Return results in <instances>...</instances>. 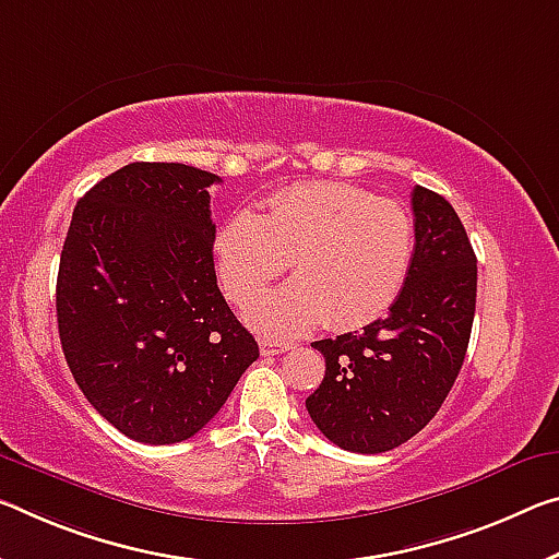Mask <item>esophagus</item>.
<instances>
[{
  "label": "esophagus",
  "instance_id": "esophagus-1",
  "mask_svg": "<svg viewBox=\"0 0 559 559\" xmlns=\"http://www.w3.org/2000/svg\"><path fill=\"white\" fill-rule=\"evenodd\" d=\"M259 345H261L263 356H278V353H286L294 348V343H278V341H269V338H263Z\"/></svg>",
  "mask_w": 559,
  "mask_h": 559
}]
</instances>
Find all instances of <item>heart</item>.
Here are the masks:
<instances>
[{"mask_svg": "<svg viewBox=\"0 0 559 559\" xmlns=\"http://www.w3.org/2000/svg\"><path fill=\"white\" fill-rule=\"evenodd\" d=\"M415 253L403 203L343 181H308L276 193L265 214L238 209L218 226L214 255L234 304L278 278H296L246 308L253 328L296 335L318 323L350 331L383 316L401 296Z\"/></svg>", "mask_w": 559, "mask_h": 559, "instance_id": "1", "label": "heart"}]
</instances>
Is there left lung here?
I'll return each mask as SVG.
<instances>
[{
    "mask_svg": "<svg viewBox=\"0 0 559 559\" xmlns=\"http://www.w3.org/2000/svg\"><path fill=\"white\" fill-rule=\"evenodd\" d=\"M415 253L391 313L360 333L316 341L325 376L306 407L316 428L350 453H385L428 425L471 343L477 259L455 209L415 186Z\"/></svg>",
    "mask_w": 559,
    "mask_h": 559,
    "instance_id": "obj_1",
    "label": "left lung"
}]
</instances>
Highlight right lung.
I'll return each instance as SVG.
<instances>
[{
  "label": "right lung",
  "instance_id": "add662e5",
  "mask_svg": "<svg viewBox=\"0 0 559 559\" xmlns=\"http://www.w3.org/2000/svg\"><path fill=\"white\" fill-rule=\"evenodd\" d=\"M216 174L136 162L79 199L57 276L61 350L86 401L123 436H197L259 358L221 296L209 186Z\"/></svg>",
  "mask_w": 559,
  "mask_h": 559
}]
</instances>
